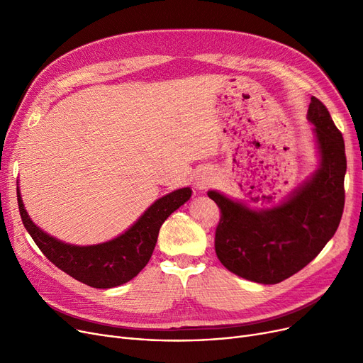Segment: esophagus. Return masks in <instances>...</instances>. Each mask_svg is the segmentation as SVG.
<instances>
[{
  "label": "esophagus",
  "mask_w": 363,
  "mask_h": 363,
  "mask_svg": "<svg viewBox=\"0 0 363 363\" xmlns=\"http://www.w3.org/2000/svg\"><path fill=\"white\" fill-rule=\"evenodd\" d=\"M208 184H211V179H208L207 177H199L197 181H196V186H197L199 189H204Z\"/></svg>",
  "instance_id": "obj_1"
}]
</instances>
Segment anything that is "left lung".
I'll list each match as a JSON object with an SVG mask.
<instances>
[{
	"label": "left lung",
	"mask_w": 363,
	"mask_h": 363,
	"mask_svg": "<svg viewBox=\"0 0 363 363\" xmlns=\"http://www.w3.org/2000/svg\"><path fill=\"white\" fill-rule=\"evenodd\" d=\"M308 118L315 125L320 167L290 199L266 211H250L216 191L207 193L220 211L216 256L241 278L259 284L290 278L320 253L340 225L347 169L345 140L316 97L311 99Z\"/></svg>",
	"instance_id": "8db88e82"
}]
</instances>
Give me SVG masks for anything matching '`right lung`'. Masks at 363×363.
Segmentation results:
<instances>
[{
    "label": "right lung",
    "mask_w": 363,
    "mask_h": 363,
    "mask_svg": "<svg viewBox=\"0 0 363 363\" xmlns=\"http://www.w3.org/2000/svg\"><path fill=\"white\" fill-rule=\"evenodd\" d=\"M191 197V189L181 188L159 199L121 237L97 245H72L41 231L25 211L17 189L18 212L28 233L45 257L57 268L94 289L118 287L137 277L155 250L162 223Z\"/></svg>",
    "instance_id": "add662e5"
}]
</instances>
